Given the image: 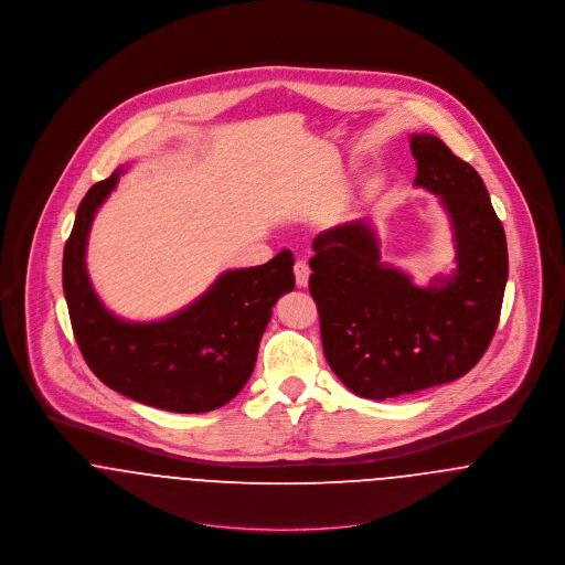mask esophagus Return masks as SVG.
<instances>
[{"mask_svg":"<svg viewBox=\"0 0 565 565\" xmlns=\"http://www.w3.org/2000/svg\"><path fill=\"white\" fill-rule=\"evenodd\" d=\"M294 274H296V285H298L300 289L309 285V274H311V269H309V263H307V260H296Z\"/></svg>","mask_w":565,"mask_h":565,"instance_id":"34e87169","label":"esophagus"}]
</instances>
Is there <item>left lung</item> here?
<instances>
[{
  "label": "left lung",
  "instance_id": "left-lung-1",
  "mask_svg": "<svg viewBox=\"0 0 565 565\" xmlns=\"http://www.w3.org/2000/svg\"><path fill=\"white\" fill-rule=\"evenodd\" d=\"M415 184L441 195L455 226L459 269L419 289L381 263L365 220L323 231L309 291L330 370L361 398L387 401L466 376L500 320L509 256L483 178L441 139L413 135Z\"/></svg>",
  "mask_w": 565,
  "mask_h": 565
}]
</instances>
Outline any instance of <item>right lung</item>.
<instances>
[{
	"mask_svg": "<svg viewBox=\"0 0 565 565\" xmlns=\"http://www.w3.org/2000/svg\"><path fill=\"white\" fill-rule=\"evenodd\" d=\"M121 169L82 198L63 254V289L76 343L90 372L110 390L171 413H206L231 403L252 376L276 300L291 291L294 254L226 271L182 313L154 323L113 318L93 294L84 249L97 206Z\"/></svg>",
	"mask_w": 565,
	"mask_h": 565,
	"instance_id": "right-lung-1",
	"label": "right lung"
}]
</instances>
